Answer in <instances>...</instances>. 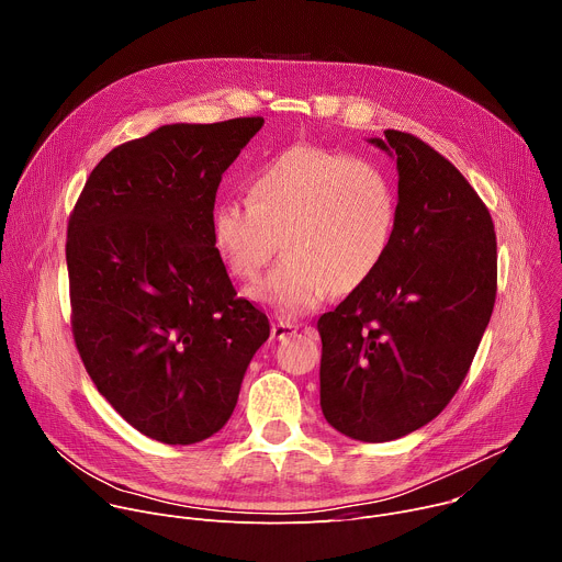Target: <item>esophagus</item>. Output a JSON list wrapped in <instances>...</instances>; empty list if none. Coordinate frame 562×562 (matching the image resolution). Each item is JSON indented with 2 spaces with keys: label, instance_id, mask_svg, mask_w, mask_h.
Returning a JSON list of instances; mask_svg holds the SVG:
<instances>
[{
  "label": "esophagus",
  "instance_id": "34e87169",
  "mask_svg": "<svg viewBox=\"0 0 562 562\" xmlns=\"http://www.w3.org/2000/svg\"><path fill=\"white\" fill-rule=\"evenodd\" d=\"M297 331V325H293V323H273V327H271V338L273 340H284V338H289V336H293Z\"/></svg>",
  "mask_w": 562,
  "mask_h": 562
}]
</instances>
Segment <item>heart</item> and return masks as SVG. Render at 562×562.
I'll use <instances>...</instances> for the list:
<instances>
[{"label": "heart", "mask_w": 562, "mask_h": 562, "mask_svg": "<svg viewBox=\"0 0 562 562\" xmlns=\"http://www.w3.org/2000/svg\"><path fill=\"white\" fill-rule=\"evenodd\" d=\"M391 180L367 159L295 144L254 171L249 200L224 198L211 213V239L228 273L260 278L280 239L282 262L249 297L293 319L329 291L364 286L384 265L397 231Z\"/></svg>", "instance_id": "1"}]
</instances>
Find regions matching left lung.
<instances>
[{
	"label": "left lung",
	"instance_id": "1",
	"mask_svg": "<svg viewBox=\"0 0 562 562\" xmlns=\"http://www.w3.org/2000/svg\"><path fill=\"white\" fill-rule=\"evenodd\" d=\"M397 231L378 273L319 315V407L362 442L431 423L462 384L496 302L494 222L462 173L423 139L384 131Z\"/></svg>",
	"mask_w": 562,
	"mask_h": 562
}]
</instances>
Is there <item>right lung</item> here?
Returning a JSON list of instances; mask_svg holds the SVG:
<instances>
[{
    "label": "right lung",
    "mask_w": 562,
    "mask_h": 562,
    "mask_svg": "<svg viewBox=\"0 0 562 562\" xmlns=\"http://www.w3.org/2000/svg\"><path fill=\"white\" fill-rule=\"evenodd\" d=\"M262 124H167L126 142L93 169L68 220L77 351L111 407L157 442L217 434L271 331L211 239L222 173Z\"/></svg>",
    "instance_id": "1"
}]
</instances>
